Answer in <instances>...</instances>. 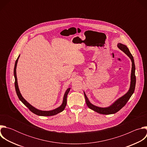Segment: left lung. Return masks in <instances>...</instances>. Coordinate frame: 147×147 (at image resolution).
Wrapping results in <instances>:
<instances>
[{
  "label": "left lung",
  "mask_w": 147,
  "mask_h": 147,
  "mask_svg": "<svg viewBox=\"0 0 147 147\" xmlns=\"http://www.w3.org/2000/svg\"><path fill=\"white\" fill-rule=\"evenodd\" d=\"M118 48L121 50L123 52H124L125 54H126L131 59L132 61V69H131V84H130V87L129 90V91L125 94L124 95L118 99L115 102H114L111 106L108 107V108H99L98 107H96L94 105L91 104L90 102L89 101L87 96H86L85 92L84 96L86 98V101L87 105L88 107L94 111L95 112L99 113L100 114L103 115H110V114H113L116 112H117L119 111H120L123 107L125 106V105L127 103L133 94L134 93L135 87H136V77L135 75V64H134V60L133 56L131 54V53L129 51V49L128 48L121 44H117Z\"/></svg>",
  "instance_id": "obj_1"
}]
</instances>
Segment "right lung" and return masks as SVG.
Here are the masks:
<instances>
[{"mask_svg":"<svg viewBox=\"0 0 147 147\" xmlns=\"http://www.w3.org/2000/svg\"><path fill=\"white\" fill-rule=\"evenodd\" d=\"M20 57V55L18 56V58L17 59L16 62H15V65H14V78H15V82H14V86H15V89H16V91L17 93V95L19 98V99L22 101L25 105L30 109V111L31 112H32V113H34V114L38 115V116H53L61 112H62L63 111L66 106L67 104V94L69 92L70 90V88H69L64 95V98H63V103L61 104V105L60 107H59V108L52 110V111H40L38 110L36 108H35L34 107H33L32 105L27 102L22 96V95H21V93L19 91L18 89V83H17V76H16V67H17V61H18V59Z\"/></svg>","mask_w":147,"mask_h":147,"instance_id":"1","label":"right lung"}]
</instances>
